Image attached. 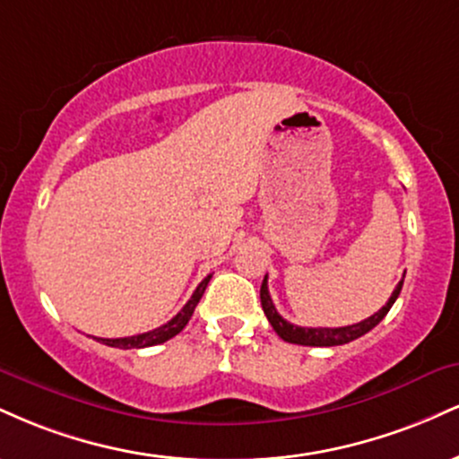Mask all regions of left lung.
I'll return each instance as SVG.
<instances>
[{
    "label": "left lung",
    "instance_id": "1",
    "mask_svg": "<svg viewBox=\"0 0 459 459\" xmlns=\"http://www.w3.org/2000/svg\"><path fill=\"white\" fill-rule=\"evenodd\" d=\"M402 287H403V281H399L397 287H394L393 296L388 298V302L384 304L376 315H371V317H367L365 321H358L354 325H343V328H302V325L289 324L287 319H282L281 315H278L276 307H273L270 298V289H267V276L263 278V284H261V307H263V313L267 315V321L272 324V328L276 330V334L281 336L282 341H287V343L308 345V347H334V345L350 343V341H354L358 336L367 334L368 330L376 328V325L386 317V313L391 310L394 299L399 298Z\"/></svg>",
    "mask_w": 459,
    "mask_h": 459
}]
</instances>
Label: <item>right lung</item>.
Here are the masks:
<instances>
[{
	"label": "right lung",
	"mask_w": 459,
	"mask_h": 459,
	"mask_svg": "<svg viewBox=\"0 0 459 459\" xmlns=\"http://www.w3.org/2000/svg\"><path fill=\"white\" fill-rule=\"evenodd\" d=\"M209 281H212V273H209V276L198 284L196 291H194L192 298L187 299L186 307L178 310V313L170 321H168V324L160 325V328H155V330H151V332H144V334L125 336V339H97V336H94V339H97L99 343H103V345L118 347V350H142V347H152V345L166 343L168 339H172V336H177L178 332L186 328L187 321L192 319L194 308H196V304L200 302V298H203V293H204V289H207Z\"/></svg>",
	"instance_id": "1"
}]
</instances>
